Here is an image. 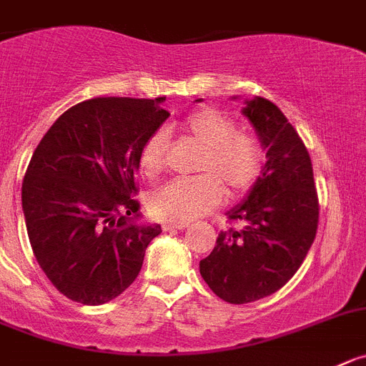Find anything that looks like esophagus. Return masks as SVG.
Returning a JSON list of instances; mask_svg holds the SVG:
<instances>
[{
	"label": "esophagus",
	"mask_w": 366,
	"mask_h": 366,
	"mask_svg": "<svg viewBox=\"0 0 366 366\" xmlns=\"http://www.w3.org/2000/svg\"><path fill=\"white\" fill-rule=\"evenodd\" d=\"M187 229V223H165L163 224V230L170 232V230H183Z\"/></svg>",
	"instance_id": "obj_1"
}]
</instances>
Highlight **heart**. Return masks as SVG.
<instances>
[{
    "label": "heart",
    "mask_w": 366,
    "mask_h": 366,
    "mask_svg": "<svg viewBox=\"0 0 366 366\" xmlns=\"http://www.w3.org/2000/svg\"><path fill=\"white\" fill-rule=\"evenodd\" d=\"M183 130L203 147L196 169L201 174L176 177L150 196V210L159 219L170 223H189L210 212L221 203L224 187L229 196L249 192L263 170V150L256 137L239 132L237 123L216 109L192 112ZM165 130H156L143 143L139 163L143 172L157 176L165 169Z\"/></svg>",
    "instance_id": "obj_1"
}]
</instances>
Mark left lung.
<instances>
[{"label":"left lung","mask_w":366,"mask_h":366,"mask_svg":"<svg viewBox=\"0 0 366 366\" xmlns=\"http://www.w3.org/2000/svg\"><path fill=\"white\" fill-rule=\"evenodd\" d=\"M241 112L256 129L267 163L247 199L229 212L241 229L221 232L199 261L205 283L232 305L277 292L307 257L320 219L312 161L296 129L259 96L244 102Z\"/></svg>","instance_id":"8db88e82"}]
</instances>
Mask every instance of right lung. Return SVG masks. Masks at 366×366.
<instances>
[{"instance_id": "add662e5", "label": "right lung", "mask_w": 366, "mask_h": 366, "mask_svg": "<svg viewBox=\"0 0 366 366\" xmlns=\"http://www.w3.org/2000/svg\"><path fill=\"white\" fill-rule=\"evenodd\" d=\"M165 98H96L56 119L21 187L30 247L50 283L103 305L134 283L159 224H139L136 172L143 143L167 117Z\"/></svg>"}]
</instances>
